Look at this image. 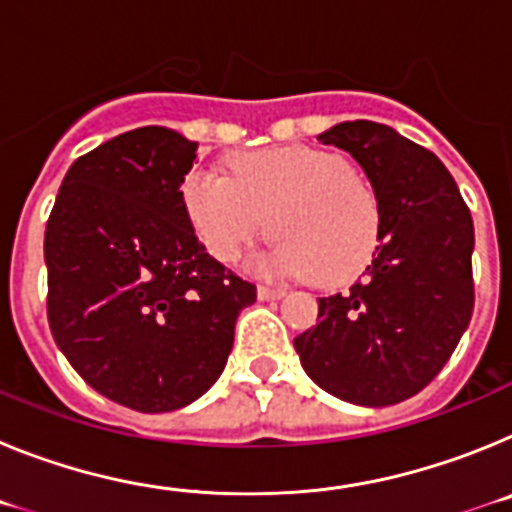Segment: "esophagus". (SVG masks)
I'll use <instances>...</instances> for the list:
<instances>
[{
	"mask_svg": "<svg viewBox=\"0 0 512 512\" xmlns=\"http://www.w3.org/2000/svg\"><path fill=\"white\" fill-rule=\"evenodd\" d=\"M256 295H259L261 302H274V300H282L284 292L282 289H274V287H259L256 289Z\"/></svg>",
	"mask_w": 512,
	"mask_h": 512,
	"instance_id": "1",
	"label": "esophagus"
}]
</instances>
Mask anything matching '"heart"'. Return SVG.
<instances>
[{
  "mask_svg": "<svg viewBox=\"0 0 512 512\" xmlns=\"http://www.w3.org/2000/svg\"><path fill=\"white\" fill-rule=\"evenodd\" d=\"M230 176L194 169L182 197L192 228L220 264H235L264 228L277 235L261 266L323 284L354 279L379 238V197L341 156L310 146L235 153Z\"/></svg>",
  "mask_w": 512,
  "mask_h": 512,
  "instance_id": "heart-1",
  "label": "heart"
}]
</instances>
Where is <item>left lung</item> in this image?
Masks as SVG:
<instances>
[{"instance_id": "left-lung-1", "label": "left lung", "mask_w": 512, "mask_h": 512, "mask_svg": "<svg viewBox=\"0 0 512 512\" xmlns=\"http://www.w3.org/2000/svg\"><path fill=\"white\" fill-rule=\"evenodd\" d=\"M351 153L379 197V246L361 282L320 297L295 338L302 369L338 400L384 408L418 395L454 354L474 310V225L449 169L369 120L318 135Z\"/></svg>"}]
</instances>
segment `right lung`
Returning a JSON list of instances; mask_svg holds the SVG:
<instances>
[{
    "label": "right lung",
    "instance_id": "1",
    "mask_svg": "<svg viewBox=\"0 0 512 512\" xmlns=\"http://www.w3.org/2000/svg\"><path fill=\"white\" fill-rule=\"evenodd\" d=\"M197 143L130 130L76 158L45 228L48 323L99 395L169 413L223 374L256 287L205 251L182 197Z\"/></svg>",
    "mask_w": 512,
    "mask_h": 512
}]
</instances>
